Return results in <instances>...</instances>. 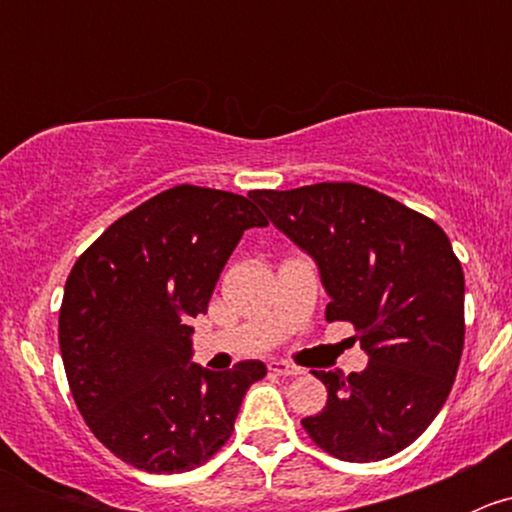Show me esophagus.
Instances as JSON below:
<instances>
[{
    "instance_id": "1",
    "label": "esophagus",
    "mask_w": 512,
    "mask_h": 512,
    "mask_svg": "<svg viewBox=\"0 0 512 512\" xmlns=\"http://www.w3.org/2000/svg\"><path fill=\"white\" fill-rule=\"evenodd\" d=\"M270 374H277V376H299L302 374V369L299 366H292L287 364V361H270Z\"/></svg>"
}]
</instances>
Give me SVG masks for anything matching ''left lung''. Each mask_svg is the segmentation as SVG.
<instances>
[{
  "label": "left lung",
  "mask_w": 512,
  "mask_h": 512,
  "mask_svg": "<svg viewBox=\"0 0 512 512\" xmlns=\"http://www.w3.org/2000/svg\"><path fill=\"white\" fill-rule=\"evenodd\" d=\"M270 223L307 252L329 294L327 322H352L369 364L314 371L327 406L302 418L319 448L352 463L404 451L451 394L463 352L466 280L433 220L356 183L252 190Z\"/></svg>",
  "instance_id": "left-lung-1"
}]
</instances>
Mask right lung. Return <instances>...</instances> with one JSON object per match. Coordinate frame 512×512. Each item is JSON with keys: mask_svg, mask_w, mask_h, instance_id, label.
Returning <instances> with one entry per match:
<instances>
[{"mask_svg": "<svg viewBox=\"0 0 512 512\" xmlns=\"http://www.w3.org/2000/svg\"><path fill=\"white\" fill-rule=\"evenodd\" d=\"M267 220L247 198L175 185L118 218L76 260L59 347L81 416L113 456L183 473L230 438L247 389L267 374L240 361L193 364V322L208 312L227 257Z\"/></svg>", "mask_w": 512, "mask_h": 512, "instance_id": "obj_1", "label": "right lung"}]
</instances>
